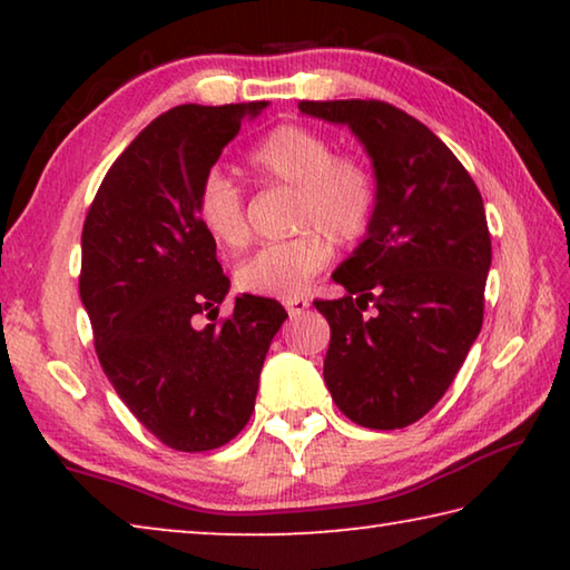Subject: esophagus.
<instances>
[{
	"instance_id": "esophagus-1",
	"label": "esophagus",
	"mask_w": 570,
	"mask_h": 570,
	"mask_svg": "<svg viewBox=\"0 0 570 570\" xmlns=\"http://www.w3.org/2000/svg\"><path fill=\"white\" fill-rule=\"evenodd\" d=\"M284 306H286L288 316H298V314H304L306 308H308V298H304V296H292V298H286Z\"/></svg>"
}]
</instances>
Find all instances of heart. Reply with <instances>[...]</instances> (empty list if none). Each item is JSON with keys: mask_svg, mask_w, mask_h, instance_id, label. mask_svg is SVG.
Listing matches in <instances>:
<instances>
[{"mask_svg": "<svg viewBox=\"0 0 570 570\" xmlns=\"http://www.w3.org/2000/svg\"><path fill=\"white\" fill-rule=\"evenodd\" d=\"M258 178L296 190L294 228L302 234L258 248L238 266L240 292L292 298L302 294L330 262L334 246H354L366 236L377 210V178L356 156H336L324 135L302 125H278L248 153ZM196 218L218 248L248 244L246 198L234 180L218 173L200 183Z\"/></svg>", "mask_w": 570, "mask_h": 570, "instance_id": "1", "label": "heart"}]
</instances>
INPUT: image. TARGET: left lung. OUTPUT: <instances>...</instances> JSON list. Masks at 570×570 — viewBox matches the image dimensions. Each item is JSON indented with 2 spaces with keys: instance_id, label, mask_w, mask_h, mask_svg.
<instances>
[{
  "instance_id": "obj_1",
  "label": "left lung",
  "mask_w": 570,
  "mask_h": 570,
  "mask_svg": "<svg viewBox=\"0 0 570 570\" xmlns=\"http://www.w3.org/2000/svg\"><path fill=\"white\" fill-rule=\"evenodd\" d=\"M298 110L350 125L377 178L372 226L332 274L346 294L314 302L332 330L324 382L362 428H407L442 400L480 334L493 258L482 196L445 142L390 102Z\"/></svg>"
}]
</instances>
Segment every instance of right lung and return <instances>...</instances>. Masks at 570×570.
<instances>
[{"mask_svg": "<svg viewBox=\"0 0 570 570\" xmlns=\"http://www.w3.org/2000/svg\"><path fill=\"white\" fill-rule=\"evenodd\" d=\"M268 102L178 105L153 120L102 178L82 226L80 298L95 352L142 428L180 452L216 450L254 412L258 377L286 322L276 298L236 296L196 218L200 183ZM214 322V321H210Z\"/></svg>", "mask_w": 570, "mask_h": 570, "instance_id": "1", "label": "right lung"}]
</instances>
